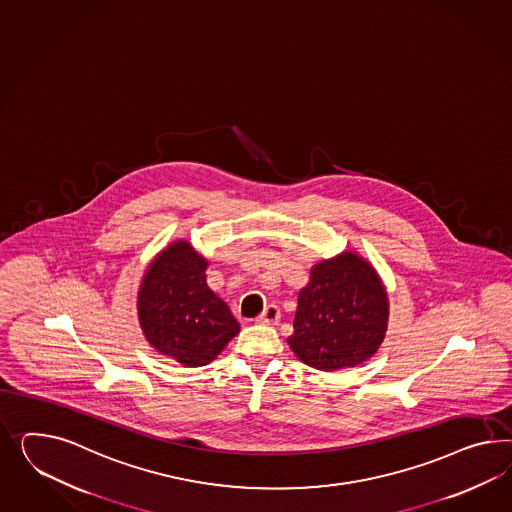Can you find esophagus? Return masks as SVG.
<instances>
[{"mask_svg":"<svg viewBox=\"0 0 512 512\" xmlns=\"http://www.w3.org/2000/svg\"><path fill=\"white\" fill-rule=\"evenodd\" d=\"M280 320V308L277 305H269L263 308L262 314L256 318V322L263 325H275Z\"/></svg>","mask_w":512,"mask_h":512,"instance_id":"34e87169","label":"esophagus"}]
</instances>
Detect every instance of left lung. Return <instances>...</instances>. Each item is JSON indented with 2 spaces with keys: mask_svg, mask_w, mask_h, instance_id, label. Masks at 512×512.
<instances>
[{
  "mask_svg": "<svg viewBox=\"0 0 512 512\" xmlns=\"http://www.w3.org/2000/svg\"><path fill=\"white\" fill-rule=\"evenodd\" d=\"M387 320L389 301L376 269L346 250L312 267L297 297L288 344L305 365L333 372L370 359Z\"/></svg>",
  "mask_w": 512,
  "mask_h": 512,
  "instance_id": "obj_1",
  "label": "left lung"
}]
</instances>
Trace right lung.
<instances>
[{
	"instance_id": "add662e5",
	"label": "right lung",
	"mask_w": 512,
	"mask_h": 512,
	"mask_svg": "<svg viewBox=\"0 0 512 512\" xmlns=\"http://www.w3.org/2000/svg\"><path fill=\"white\" fill-rule=\"evenodd\" d=\"M207 260L176 241L147 267L138 320L155 350L185 366L209 365L239 333L228 305L207 286Z\"/></svg>"
}]
</instances>
